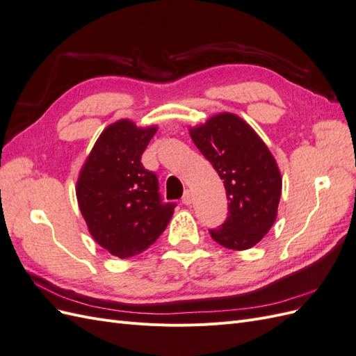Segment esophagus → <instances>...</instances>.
I'll list each match as a JSON object with an SVG mask.
<instances>
[{
    "label": "esophagus",
    "mask_w": 356,
    "mask_h": 356,
    "mask_svg": "<svg viewBox=\"0 0 356 356\" xmlns=\"http://www.w3.org/2000/svg\"><path fill=\"white\" fill-rule=\"evenodd\" d=\"M191 202H193V196H191V193L187 190V191L184 193V196H182V203H184L186 207H190Z\"/></svg>",
    "instance_id": "34e87169"
}]
</instances>
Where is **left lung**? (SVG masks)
Listing matches in <instances>:
<instances>
[{"mask_svg": "<svg viewBox=\"0 0 356 356\" xmlns=\"http://www.w3.org/2000/svg\"><path fill=\"white\" fill-rule=\"evenodd\" d=\"M193 143L224 182L229 217L212 239L233 251L255 246L272 229L282 193L276 159L254 129L233 113H218L190 126Z\"/></svg>", "mask_w": 356, "mask_h": 356, "instance_id": "left-lung-1", "label": "left lung"}]
</instances>
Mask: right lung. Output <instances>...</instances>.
<instances>
[{
  "instance_id": "right-lung-1",
  "label": "right lung",
  "mask_w": 356,
  "mask_h": 356,
  "mask_svg": "<svg viewBox=\"0 0 356 356\" xmlns=\"http://www.w3.org/2000/svg\"><path fill=\"white\" fill-rule=\"evenodd\" d=\"M157 124L120 118L106 126L86 157L75 184L92 238L118 258L141 254L165 232L175 204L160 202L157 178L141 156Z\"/></svg>"
}]
</instances>
